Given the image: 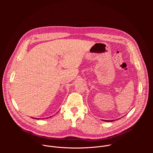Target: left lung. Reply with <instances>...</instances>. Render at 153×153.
<instances>
[{"mask_svg": "<svg viewBox=\"0 0 153 153\" xmlns=\"http://www.w3.org/2000/svg\"><path fill=\"white\" fill-rule=\"evenodd\" d=\"M103 121H105V122H113V121H114L113 120H103Z\"/></svg>", "mask_w": 153, "mask_h": 153, "instance_id": "left-lung-1", "label": "left lung"}]
</instances>
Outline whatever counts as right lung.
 Returning <instances> with one entry per match:
<instances>
[{"instance_id": "add662e5", "label": "right lung", "mask_w": 153, "mask_h": 153, "mask_svg": "<svg viewBox=\"0 0 153 153\" xmlns=\"http://www.w3.org/2000/svg\"><path fill=\"white\" fill-rule=\"evenodd\" d=\"M34 119V118H33ZM35 119H40V118H35Z\"/></svg>"}]
</instances>
